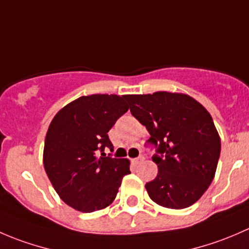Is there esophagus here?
I'll use <instances>...</instances> for the list:
<instances>
[{
	"label": "esophagus",
	"instance_id": "1",
	"mask_svg": "<svg viewBox=\"0 0 249 249\" xmlns=\"http://www.w3.org/2000/svg\"><path fill=\"white\" fill-rule=\"evenodd\" d=\"M143 160H144V158H143L142 155H141V157H139V158H135V159H132L131 161H132V164L139 165V164H141V162L143 161Z\"/></svg>",
	"mask_w": 249,
	"mask_h": 249
}]
</instances>
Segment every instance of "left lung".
<instances>
[{"mask_svg":"<svg viewBox=\"0 0 249 249\" xmlns=\"http://www.w3.org/2000/svg\"><path fill=\"white\" fill-rule=\"evenodd\" d=\"M130 112L157 148L158 175L145 184L158 205L182 210L195 203L214 178L220 139L212 117L189 95L158 91L126 95Z\"/></svg>","mask_w":249,"mask_h":249,"instance_id":"1","label":"left lung"}]
</instances>
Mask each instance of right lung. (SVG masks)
Instances as JSON below:
<instances>
[{
	"label": "right lung",
	"mask_w": 249,
	"mask_h": 249,
	"mask_svg": "<svg viewBox=\"0 0 249 249\" xmlns=\"http://www.w3.org/2000/svg\"><path fill=\"white\" fill-rule=\"evenodd\" d=\"M127 109L125 95L95 94L70 102L53 118L44 141V170L60 199L74 210L106 208L130 173L129 160L105 153L113 148L110 127Z\"/></svg>",
	"instance_id": "1"
}]
</instances>
